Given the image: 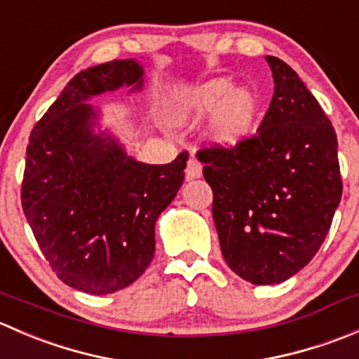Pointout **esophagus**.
<instances>
[{"label": "esophagus", "instance_id": "34e87169", "mask_svg": "<svg viewBox=\"0 0 359 359\" xmlns=\"http://www.w3.org/2000/svg\"><path fill=\"white\" fill-rule=\"evenodd\" d=\"M201 173H203L201 163L198 161V159L189 158V161H187V166H186V177H187V180L200 179Z\"/></svg>", "mask_w": 359, "mask_h": 359}]
</instances>
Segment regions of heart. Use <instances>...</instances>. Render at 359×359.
I'll return each mask as SVG.
<instances>
[{
  "mask_svg": "<svg viewBox=\"0 0 359 359\" xmlns=\"http://www.w3.org/2000/svg\"><path fill=\"white\" fill-rule=\"evenodd\" d=\"M260 97L252 86H234L229 78H213L180 92L168 109L175 125H194L210 114L206 135L213 144L234 147L255 133Z\"/></svg>",
  "mask_w": 359,
  "mask_h": 359,
  "instance_id": "heart-1",
  "label": "heart"
}]
</instances>
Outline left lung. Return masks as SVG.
Here are the masks:
<instances>
[{"label":"left lung","mask_w":359,"mask_h":359,"mask_svg":"<svg viewBox=\"0 0 359 359\" xmlns=\"http://www.w3.org/2000/svg\"><path fill=\"white\" fill-rule=\"evenodd\" d=\"M266 60L274 95L257 135L198 153L224 259L253 285L281 283L307 266L342 198L330 119L288 64Z\"/></svg>","instance_id":"obj_1"}]
</instances>
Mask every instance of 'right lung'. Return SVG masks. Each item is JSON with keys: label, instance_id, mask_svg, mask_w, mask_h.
Wrapping results in <instances>:
<instances>
[{"label": "right lung", "instance_id": "1", "mask_svg": "<svg viewBox=\"0 0 359 359\" xmlns=\"http://www.w3.org/2000/svg\"><path fill=\"white\" fill-rule=\"evenodd\" d=\"M144 85L137 60L78 72L29 137L22 208L57 276L79 292L107 295L142 276L154 257V226L184 182L187 156L147 165L99 128L92 97Z\"/></svg>", "mask_w": 359, "mask_h": 359}]
</instances>
